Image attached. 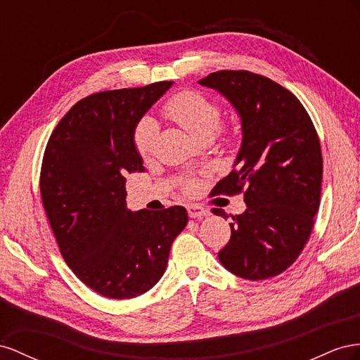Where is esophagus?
I'll use <instances>...</instances> for the list:
<instances>
[{
	"label": "esophagus",
	"instance_id": "34e87169",
	"mask_svg": "<svg viewBox=\"0 0 360 360\" xmlns=\"http://www.w3.org/2000/svg\"><path fill=\"white\" fill-rule=\"evenodd\" d=\"M187 211H188V215L191 219H199V217H207V215L210 214L208 210H205L202 207H198V205H188L187 207Z\"/></svg>",
	"mask_w": 360,
	"mask_h": 360
}]
</instances>
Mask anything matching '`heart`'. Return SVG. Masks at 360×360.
<instances>
[{
    "instance_id": "b5f03b06",
    "label": "heart",
    "mask_w": 360,
    "mask_h": 360,
    "mask_svg": "<svg viewBox=\"0 0 360 360\" xmlns=\"http://www.w3.org/2000/svg\"><path fill=\"white\" fill-rule=\"evenodd\" d=\"M164 112L199 141L212 140L221 120V110L217 102L194 90L173 96L164 107ZM157 132L158 127L152 119H143L139 123L134 134V146L141 158L150 155Z\"/></svg>"
}]
</instances>
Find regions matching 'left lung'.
Here are the masks:
<instances>
[{"instance_id": "obj_1", "label": "left lung", "mask_w": 360, "mask_h": 360, "mask_svg": "<svg viewBox=\"0 0 360 360\" xmlns=\"http://www.w3.org/2000/svg\"><path fill=\"white\" fill-rule=\"evenodd\" d=\"M199 84L231 102L243 132L233 170L214 191H244L248 208L232 215L231 240L219 259L243 279H269L288 269L309 240L321 194L320 140L302 102L270 78L220 70ZM214 214L228 217L223 210Z\"/></svg>"}]
</instances>
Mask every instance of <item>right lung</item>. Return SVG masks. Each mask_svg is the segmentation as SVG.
I'll use <instances>...</instances> for the list:
<instances>
[{
    "instance_id": "obj_1",
    "label": "right lung",
    "mask_w": 360,
    "mask_h": 360,
    "mask_svg": "<svg viewBox=\"0 0 360 360\" xmlns=\"http://www.w3.org/2000/svg\"><path fill=\"white\" fill-rule=\"evenodd\" d=\"M172 84L160 81L78 101L45 149L40 194L60 252L81 282L108 299L149 291L188 221L184 207L127 208L125 174L145 172L136 128Z\"/></svg>"
}]
</instances>
